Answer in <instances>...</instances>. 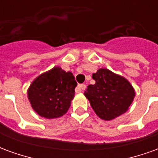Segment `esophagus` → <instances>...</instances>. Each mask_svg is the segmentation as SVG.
Instances as JSON below:
<instances>
[{"instance_id": "34e87169", "label": "esophagus", "mask_w": 158, "mask_h": 158, "mask_svg": "<svg viewBox=\"0 0 158 158\" xmlns=\"http://www.w3.org/2000/svg\"><path fill=\"white\" fill-rule=\"evenodd\" d=\"M85 88H86L85 85H84V84H82V85H79L77 86V88H76V92L77 93L81 92L82 90L85 89Z\"/></svg>"}]
</instances>
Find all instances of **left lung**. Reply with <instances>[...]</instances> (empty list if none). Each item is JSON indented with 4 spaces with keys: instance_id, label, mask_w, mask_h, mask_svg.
<instances>
[{
    "instance_id": "1",
    "label": "left lung",
    "mask_w": 158,
    "mask_h": 158,
    "mask_svg": "<svg viewBox=\"0 0 158 158\" xmlns=\"http://www.w3.org/2000/svg\"><path fill=\"white\" fill-rule=\"evenodd\" d=\"M95 85H89L84 95L100 118L110 121L129 110L135 96V90L124 77L107 69L93 73Z\"/></svg>"
}]
</instances>
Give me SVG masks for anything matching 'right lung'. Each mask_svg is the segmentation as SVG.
<instances>
[{"mask_svg":"<svg viewBox=\"0 0 158 158\" xmlns=\"http://www.w3.org/2000/svg\"><path fill=\"white\" fill-rule=\"evenodd\" d=\"M76 86L72 73L54 67L33 80L27 91L28 99L40 117L57 118L69 109Z\"/></svg>","mask_w":158,"mask_h":158,"instance_id":"add662e5","label":"right lung"}]
</instances>
